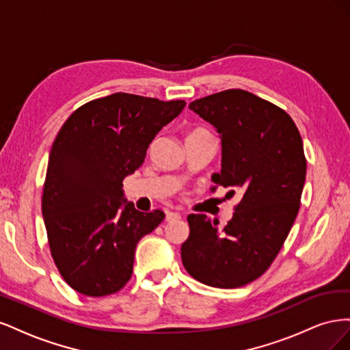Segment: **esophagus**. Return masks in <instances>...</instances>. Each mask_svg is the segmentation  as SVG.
Wrapping results in <instances>:
<instances>
[{"label": "esophagus", "instance_id": "esophagus-1", "mask_svg": "<svg viewBox=\"0 0 350 350\" xmlns=\"http://www.w3.org/2000/svg\"><path fill=\"white\" fill-rule=\"evenodd\" d=\"M179 217H181V215L176 213V211H167L165 220H166V221H172V220H178Z\"/></svg>", "mask_w": 350, "mask_h": 350}]
</instances>
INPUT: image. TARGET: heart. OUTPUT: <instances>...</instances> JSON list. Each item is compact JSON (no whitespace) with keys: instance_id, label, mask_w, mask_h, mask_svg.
<instances>
[{"instance_id":"b5f03b06","label":"heart","mask_w":350,"mask_h":350,"mask_svg":"<svg viewBox=\"0 0 350 350\" xmlns=\"http://www.w3.org/2000/svg\"><path fill=\"white\" fill-rule=\"evenodd\" d=\"M208 131L207 130H204V129H196V130H193L191 133H189L187 137H189V135H197V134H207Z\"/></svg>"}]
</instances>
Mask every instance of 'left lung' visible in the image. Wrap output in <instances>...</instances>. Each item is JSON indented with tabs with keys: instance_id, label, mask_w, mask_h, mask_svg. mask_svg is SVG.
I'll return each mask as SVG.
<instances>
[{
	"instance_id": "1",
	"label": "left lung",
	"mask_w": 350,
	"mask_h": 350,
	"mask_svg": "<svg viewBox=\"0 0 350 350\" xmlns=\"http://www.w3.org/2000/svg\"><path fill=\"white\" fill-rule=\"evenodd\" d=\"M221 139L216 185L239 191L224 229L206 215H189L181 247L185 270L221 289L258 279L278 257L301 206L306 159L298 126L288 112L256 94L229 89L189 103Z\"/></svg>"
}]
</instances>
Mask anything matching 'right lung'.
Listing matches in <instances>:
<instances>
[{
    "mask_svg": "<svg viewBox=\"0 0 350 350\" xmlns=\"http://www.w3.org/2000/svg\"><path fill=\"white\" fill-rule=\"evenodd\" d=\"M184 107V100L120 92L81 105L61 126L49 153L42 215L51 256L74 291L107 296L131 279L137 243L165 213L122 203V181Z\"/></svg>",
    "mask_w": 350,
    "mask_h": 350,
    "instance_id": "obj_1",
    "label": "right lung"
}]
</instances>
